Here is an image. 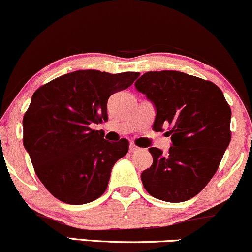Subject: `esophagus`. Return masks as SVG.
<instances>
[{"instance_id": "obj_1", "label": "esophagus", "mask_w": 252, "mask_h": 252, "mask_svg": "<svg viewBox=\"0 0 252 252\" xmlns=\"http://www.w3.org/2000/svg\"><path fill=\"white\" fill-rule=\"evenodd\" d=\"M139 150H140V148L139 146L135 145V144H133V143L129 144V152H132V154H133V152H138Z\"/></svg>"}]
</instances>
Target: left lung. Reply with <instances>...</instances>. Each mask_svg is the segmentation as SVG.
<instances>
[{"mask_svg":"<svg viewBox=\"0 0 252 252\" xmlns=\"http://www.w3.org/2000/svg\"><path fill=\"white\" fill-rule=\"evenodd\" d=\"M135 88L156 108L155 131L168 128L172 143L166 154L149 149L144 188L163 201H187L210 182L230 144V106L216 84L180 71H149Z\"/></svg>","mask_w":252,"mask_h":252,"instance_id":"obj_1","label":"left lung"}]
</instances>
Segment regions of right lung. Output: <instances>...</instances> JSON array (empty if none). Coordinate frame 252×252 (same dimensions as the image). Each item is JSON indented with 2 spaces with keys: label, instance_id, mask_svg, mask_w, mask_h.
<instances>
[{
  "label": "right lung",
  "instance_id": "1",
  "mask_svg": "<svg viewBox=\"0 0 252 252\" xmlns=\"http://www.w3.org/2000/svg\"><path fill=\"white\" fill-rule=\"evenodd\" d=\"M138 76L78 70L35 90L22 120L24 146L36 176L56 199L83 205L106 191L128 140L109 143L92 126L108 120L109 96L128 88Z\"/></svg>",
  "mask_w": 252,
  "mask_h": 252
}]
</instances>
